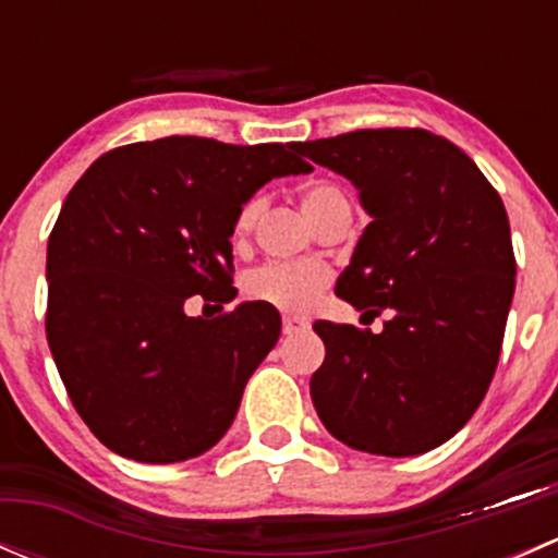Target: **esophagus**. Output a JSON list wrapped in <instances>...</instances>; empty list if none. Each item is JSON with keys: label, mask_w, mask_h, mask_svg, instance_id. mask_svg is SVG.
<instances>
[{"label": "esophagus", "mask_w": 558, "mask_h": 558, "mask_svg": "<svg viewBox=\"0 0 558 558\" xmlns=\"http://www.w3.org/2000/svg\"><path fill=\"white\" fill-rule=\"evenodd\" d=\"M311 329L305 318H296V315H286L283 318V335H294V331H305Z\"/></svg>", "instance_id": "esophagus-1"}]
</instances>
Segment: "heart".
Segmentation results:
<instances>
[{
	"label": "heart",
	"instance_id": "b5f03b06",
	"mask_svg": "<svg viewBox=\"0 0 558 558\" xmlns=\"http://www.w3.org/2000/svg\"><path fill=\"white\" fill-rule=\"evenodd\" d=\"M302 210L315 223L329 207L348 202L342 189H337L329 180H311L302 185ZM264 199L251 196L234 216V238H245L253 229L256 218L262 216ZM331 272L320 262H269L264 267L253 269L245 278L247 300L264 302L286 313H305L318 300L320 291L329 286Z\"/></svg>",
	"mask_w": 558,
	"mask_h": 558
}]
</instances>
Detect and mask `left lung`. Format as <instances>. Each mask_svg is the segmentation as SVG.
<instances>
[{"mask_svg": "<svg viewBox=\"0 0 558 558\" xmlns=\"http://www.w3.org/2000/svg\"><path fill=\"white\" fill-rule=\"evenodd\" d=\"M345 174L373 221L335 294L386 313L384 331L315 320L324 364L311 397L356 451L418 456L451 440L486 397L515 289L510 223L475 161L426 129H359L294 143Z\"/></svg>", "mask_w": 558, "mask_h": 558, "instance_id": "obj_1", "label": "left lung"}]
</instances>
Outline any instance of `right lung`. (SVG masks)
I'll use <instances>...</instances> for the list:
<instances>
[{
  "mask_svg": "<svg viewBox=\"0 0 558 558\" xmlns=\"http://www.w3.org/2000/svg\"><path fill=\"white\" fill-rule=\"evenodd\" d=\"M311 170L294 143L174 134L107 150L72 185L48 238L45 335L102 446L172 464L227 435L280 315L243 302L191 318L185 300H234V216L272 178Z\"/></svg>",
  "mask_w": 558,
  "mask_h": 558,
  "instance_id": "1",
  "label": "right lung"
}]
</instances>
